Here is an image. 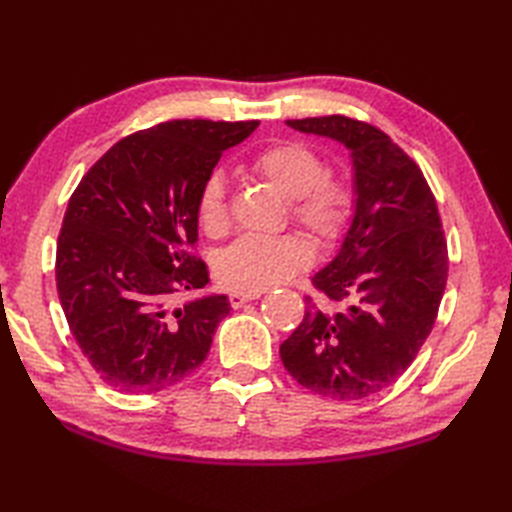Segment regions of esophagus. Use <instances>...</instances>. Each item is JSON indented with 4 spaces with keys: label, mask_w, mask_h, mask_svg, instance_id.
Returning a JSON list of instances; mask_svg holds the SVG:
<instances>
[{
    "label": "esophagus",
    "mask_w": 512,
    "mask_h": 512,
    "mask_svg": "<svg viewBox=\"0 0 512 512\" xmlns=\"http://www.w3.org/2000/svg\"><path fill=\"white\" fill-rule=\"evenodd\" d=\"M260 293H263V291H256V293H241V291H232V293H230V304L234 306V309H241L243 304L252 302V300H258V298H260Z\"/></svg>",
    "instance_id": "34e87169"
}]
</instances>
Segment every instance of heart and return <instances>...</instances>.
Wrapping results in <instances>:
<instances>
[{
	"label": "heart",
	"instance_id": "1",
	"mask_svg": "<svg viewBox=\"0 0 512 512\" xmlns=\"http://www.w3.org/2000/svg\"><path fill=\"white\" fill-rule=\"evenodd\" d=\"M254 175L291 197V219L320 249L344 241L357 210L350 179L324 168V157L300 140H280L256 151L247 162ZM197 221L208 236H223L230 225V190L221 170L203 179L197 197ZM311 245L298 234H247L227 247L217 274L227 289L256 293L293 278L311 265Z\"/></svg>",
	"mask_w": 512,
	"mask_h": 512
}]
</instances>
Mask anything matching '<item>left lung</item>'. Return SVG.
I'll return each instance as SVG.
<instances>
[{"mask_svg": "<svg viewBox=\"0 0 512 512\" xmlns=\"http://www.w3.org/2000/svg\"><path fill=\"white\" fill-rule=\"evenodd\" d=\"M287 124L348 146L357 210L339 254L313 278L337 311L306 295L280 357L306 390L366 399L412 366L438 317L449 252L436 197L412 157L370 122L337 113Z\"/></svg>", "mask_w": 512, "mask_h": 512, "instance_id": "obj_1", "label": "left lung"}]
</instances>
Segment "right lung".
I'll return each mask as SVG.
<instances>
[{"mask_svg": "<svg viewBox=\"0 0 512 512\" xmlns=\"http://www.w3.org/2000/svg\"><path fill=\"white\" fill-rule=\"evenodd\" d=\"M258 120H170L116 142L67 203L56 289L67 326L98 377L131 394L160 392L208 357L230 313L225 295L177 306L208 285L197 256V197L230 146Z\"/></svg>", "mask_w": 512, "mask_h": 512, "instance_id": "1", "label": "right lung"}]
</instances>
